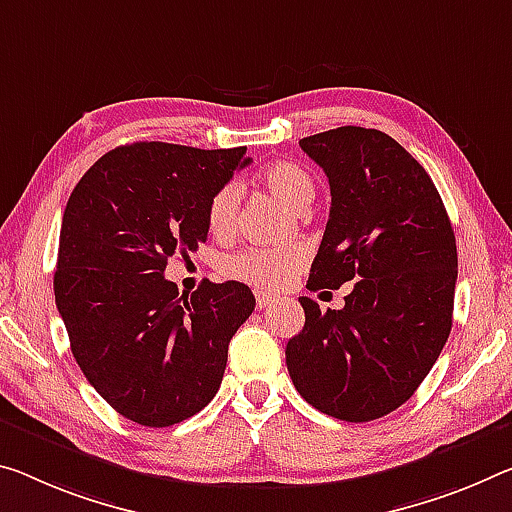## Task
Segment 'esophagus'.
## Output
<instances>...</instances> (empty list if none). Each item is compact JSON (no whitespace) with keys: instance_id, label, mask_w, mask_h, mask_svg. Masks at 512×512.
<instances>
[{"instance_id":"1","label":"esophagus","mask_w":512,"mask_h":512,"mask_svg":"<svg viewBox=\"0 0 512 512\" xmlns=\"http://www.w3.org/2000/svg\"><path fill=\"white\" fill-rule=\"evenodd\" d=\"M257 310H264V307H269L273 303V296L264 294V291H257Z\"/></svg>"}]
</instances>
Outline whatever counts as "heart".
<instances>
[{
  "label": "heart",
  "mask_w": 512,
  "mask_h": 512,
  "mask_svg": "<svg viewBox=\"0 0 512 512\" xmlns=\"http://www.w3.org/2000/svg\"><path fill=\"white\" fill-rule=\"evenodd\" d=\"M259 180L280 202L294 212H303L314 200L316 184L307 170L296 161H275L266 166ZM241 202V186L225 182L212 193L207 202V225L216 237L234 232ZM305 262V250L298 243L275 248H248L223 259V273L232 280L248 282L257 289H280L294 280Z\"/></svg>",
  "instance_id": "1"
}]
</instances>
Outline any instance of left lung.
Instances as JSON below:
<instances>
[{
	"label": "left lung",
	"mask_w": 512,
	"mask_h": 512,
	"mask_svg": "<svg viewBox=\"0 0 512 512\" xmlns=\"http://www.w3.org/2000/svg\"><path fill=\"white\" fill-rule=\"evenodd\" d=\"M330 184V218L307 287L358 279L342 310L298 298L305 326L287 344L303 399L342 421L399 408L451 332L456 237L424 166L378 129L337 127L300 139Z\"/></svg>",
	"instance_id": "obj_1"
}]
</instances>
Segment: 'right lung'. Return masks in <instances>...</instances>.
Here are the masks:
<instances>
[{
    "mask_svg": "<svg viewBox=\"0 0 512 512\" xmlns=\"http://www.w3.org/2000/svg\"><path fill=\"white\" fill-rule=\"evenodd\" d=\"M246 148L141 141L86 170L63 212L54 298L72 355L120 415L164 428L200 412L221 387L227 346L255 310L241 282L202 280L180 294L168 259L207 241V202Z\"/></svg>",
    "mask_w": 512,
    "mask_h": 512,
    "instance_id": "add662e5",
    "label": "right lung"
}]
</instances>
